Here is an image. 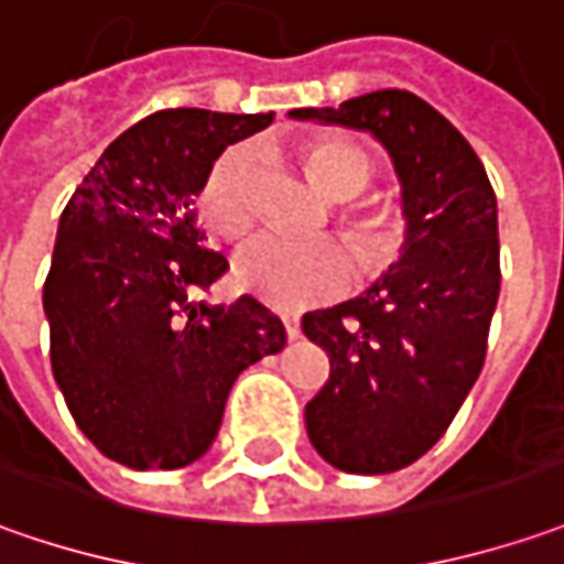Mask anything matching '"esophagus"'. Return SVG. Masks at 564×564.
Instances as JSON below:
<instances>
[{
  "mask_svg": "<svg viewBox=\"0 0 564 564\" xmlns=\"http://www.w3.org/2000/svg\"><path fill=\"white\" fill-rule=\"evenodd\" d=\"M283 327H286V337H290V340H296V337H300V318L283 315Z\"/></svg>",
  "mask_w": 564,
  "mask_h": 564,
  "instance_id": "1",
  "label": "esophagus"
}]
</instances>
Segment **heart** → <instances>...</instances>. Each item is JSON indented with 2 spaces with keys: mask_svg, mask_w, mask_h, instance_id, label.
Segmentation results:
<instances>
[{
  "mask_svg": "<svg viewBox=\"0 0 564 564\" xmlns=\"http://www.w3.org/2000/svg\"><path fill=\"white\" fill-rule=\"evenodd\" d=\"M308 162L321 186L343 199L340 227L365 264L390 262L405 237V218L393 199H356L375 177L371 155L346 137H321L308 147ZM199 215L212 234L240 240L256 224V147L237 143L205 171ZM234 281L246 293L278 308H305L340 296L352 281V262L334 240L256 237L234 259Z\"/></svg>",
  "mask_w": 564,
  "mask_h": 564,
  "instance_id": "b5f03b06",
  "label": "heart"
}]
</instances>
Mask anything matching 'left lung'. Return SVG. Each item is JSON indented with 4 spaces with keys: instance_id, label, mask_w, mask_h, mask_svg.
<instances>
[{
    "instance_id": "obj_1",
    "label": "left lung",
    "mask_w": 564,
    "mask_h": 564,
    "mask_svg": "<svg viewBox=\"0 0 564 564\" xmlns=\"http://www.w3.org/2000/svg\"><path fill=\"white\" fill-rule=\"evenodd\" d=\"M290 118L371 133L402 186L399 262L356 300L302 315L330 359L305 405L312 446L349 475H390L446 434L484 368L499 300L494 186L468 140L415 93L378 89Z\"/></svg>"
}]
</instances>
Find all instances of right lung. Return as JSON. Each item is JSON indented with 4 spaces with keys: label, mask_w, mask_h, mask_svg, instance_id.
I'll use <instances>...</instances> for the list:
<instances>
[{
    "label": "right lung",
    "mask_w": 564,
    "mask_h": 564,
    "mask_svg": "<svg viewBox=\"0 0 564 564\" xmlns=\"http://www.w3.org/2000/svg\"><path fill=\"white\" fill-rule=\"evenodd\" d=\"M271 121L274 111H155L99 155L58 218L43 286L52 375L89 443L127 468L203 458L234 380L286 343L252 296L189 300L227 271L196 224L205 171Z\"/></svg>",
    "instance_id": "add662e5"
}]
</instances>
